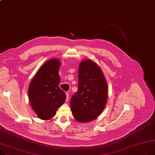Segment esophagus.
Instances as JSON below:
<instances>
[{
	"mask_svg": "<svg viewBox=\"0 0 155 155\" xmlns=\"http://www.w3.org/2000/svg\"><path fill=\"white\" fill-rule=\"evenodd\" d=\"M66 101H68V100H69V93L68 92H67L66 93Z\"/></svg>",
	"mask_w": 155,
	"mask_h": 155,
	"instance_id": "esophagus-1",
	"label": "esophagus"
}]
</instances>
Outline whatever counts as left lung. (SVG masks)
Listing matches in <instances>:
<instances>
[{
  "label": "left lung",
  "mask_w": 155,
  "mask_h": 155,
  "mask_svg": "<svg viewBox=\"0 0 155 155\" xmlns=\"http://www.w3.org/2000/svg\"><path fill=\"white\" fill-rule=\"evenodd\" d=\"M107 97V82L100 67L90 59L81 61L78 90L70 100L74 117L81 123L95 120L104 110Z\"/></svg>",
  "instance_id": "8db88e82"
}]
</instances>
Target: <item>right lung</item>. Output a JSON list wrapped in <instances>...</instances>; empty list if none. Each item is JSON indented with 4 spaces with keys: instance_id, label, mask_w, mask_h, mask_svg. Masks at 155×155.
<instances>
[{
    "instance_id": "right-lung-1",
    "label": "right lung",
    "mask_w": 155,
    "mask_h": 155,
    "mask_svg": "<svg viewBox=\"0 0 155 155\" xmlns=\"http://www.w3.org/2000/svg\"><path fill=\"white\" fill-rule=\"evenodd\" d=\"M60 67V62L57 58L47 61L30 83L29 101L33 110L41 120L53 118L66 99L65 92L59 87Z\"/></svg>"
}]
</instances>
